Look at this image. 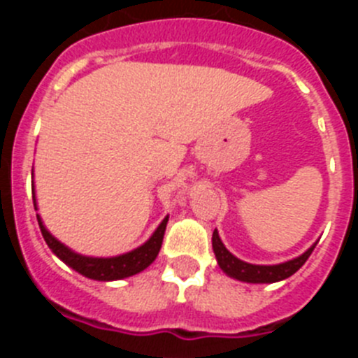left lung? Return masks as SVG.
Masks as SVG:
<instances>
[{"mask_svg":"<svg viewBox=\"0 0 358 358\" xmlns=\"http://www.w3.org/2000/svg\"><path fill=\"white\" fill-rule=\"evenodd\" d=\"M213 251L215 256H217V262L220 265L224 273L229 274L231 278H235V280L240 281H248V283H274V281H281L285 280V278L292 276L296 271L303 267L306 260H308V256L312 255L315 245L308 249L306 252H303L301 256H297L294 260L285 262V264L280 265H251L245 264V262L238 260L236 256L231 255L226 248H224L222 240L218 236L217 229L213 231Z\"/></svg>","mask_w":358,"mask_h":358,"instance_id":"1","label":"left lung"}]
</instances>
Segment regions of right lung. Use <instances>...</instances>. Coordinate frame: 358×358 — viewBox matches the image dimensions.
I'll return each mask as SVG.
<instances>
[{
	"label": "right lung",
	"mask_w": 358,
	"mask_h": 358,
	"mask_svg": "<svg viewBox=\"0 0 358 358\" xmlns=\"http://www.w3.org/2000/svg\"><path fill=\"white\" fill-rule=\"evenodd\" d=\"M34 206H36V201H34ZM37 222H39L41 233H43L46 243H48V248L52 249L66 265L75 268V271L80 273L82 276L91 278V280L110 281L122 280V278H129L132 276V274L141 273L143 268H147L152 262L156 260L157 252H159L161 249V243H163V235L164 229H166L169 217L164 218L163 222L159 224L156 233L150 236V240H148L147 243H143L141 248L134 249V251L127 252V255L115 256V258H90V256L77 255V252H73L71 249L66 248L64 243H61L59 240L53 238V236L50 235L48 229L43 226V222H41L39 215H37Z\"/></svg>",
	"instance_id": "1"
}]
</instances>
